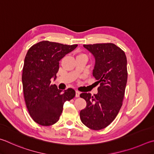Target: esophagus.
I'll return each mask as SVG.
<instances>
[{"label": "esophagus", "instance_id": "esophagus-1", "mask_svg": "<svg viewBox=\"0 0 154 154\" xmlns=\"http://www.w3.org/2000/svg\"><path fill=\"white\" fill-rule=\"evenodd\" d=\"M80 94V93L79 92V91H75V97H79Z\"/></svg>", "mask_w": 154, "mask_h": 154}]
</instances>
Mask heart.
Listing matches in <instances>:
<instances>
[{"label": "heart", "mask_w": 154, "mask_h": 154, "mask_svg": "<svg viewBox=\"0 0 154 154\" xmlns=\"http://www.w3.org/2000/svg\"><path fill=\"white\" fill-rule=\"evenodd\" d=\"M84 55V54H82V53H80V54H79V55Z\"/></svg>", "instance_id": "obj_1"}]
</instances>
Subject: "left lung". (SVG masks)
Masks as SVG:
<instances>
[{"label": "left lung", "mask_w": 154, "mask_h": 154, "mask_svg": "<svg viewBox=\"0 0 154 154\" xmlns=\"http://www.w3.org/2000/svg\"><path fill=\"white\" fill-rule=\"evenodd\" d=\"M83 46L95 59L93 75L100 85L96 95H80L87 102L80 117L86 126L99 131L113 122L122 106L128 77L127 60L125 53L113 43Z\"/></svg>", "instance_id": "obj_1"}]
</instances>
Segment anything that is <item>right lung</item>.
Listing matches in <instances>:
<instances>
[{"mask_svg": "<svg viewBox=\"0 0 154 154\" xmlns=\"http://www.w3.org/2000/svg\"><path fill=\"white\" fill-rule=\"evenodd\" d=\"M77 46L44 40L28 51L21 78L24 99L30 116L40 125L55 124L63 103L75 97L74 89L68 88L62 93L55 85H51V81L56 79L59 61Z\"/></svg>", "mask_w": 154, "mask_h": 154, "instance_id": "obj_1", "label": "right lung"}]
</instances>
